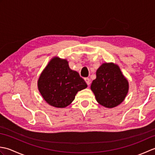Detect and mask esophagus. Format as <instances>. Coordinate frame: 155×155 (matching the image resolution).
<instances>
[{
  "label": "esophagus",
  "mask_w": 155,
  "mask_h": 155,
  "mask_svg": "<svg viewBox=\"0 0 155 155\" xmlns=\"http://www.w3.org/2000/svg\"><path fill=\"white\" fill-rule=\"evenodd\" d=\"M84 81L85 82H86L87 84L88 85H89L90 83H91V80L89 79V78H84Z\"/></svg>",
  "instance_id": "1"
}]
</instances>
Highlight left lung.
<instances>
[{
    "label": "left lung",
    "mask_w": 155,
    "mask_h": 155,
    "mask_svg": "<svg viewBox=\"0 0 155 155\" xmlns=\"http://www.w3.org/2000/svg\"><path fill=\"white\" fill-rule=\"evenodd\" d=\"M91 88L97 101L106 108H114L123 102L128 91V82L118 65L103 63L97 69Z\"/></svg>",
    "instance_id": "8db88e82"
}]
</instances>
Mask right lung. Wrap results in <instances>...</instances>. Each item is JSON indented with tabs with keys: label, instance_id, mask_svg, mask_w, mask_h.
Masks as SVG:
<instances>
[{
	"label": "right lung",
	"instance_id": "1",
	"mask_svg": "<svg viewBox=\"0 0 155 155\" xmlns=\"http://www.w3.org/2000/svg\"><path fill=\"white\" fill-rule=\"evenodd\" d=\"M87 84L77 71L69 68L66 59L54 57L42 72L38 88L45 101L52 107L64 108Z\"/></svg>",
	"mask_w": 155,
	"mask_h": 155
}]
</instances>
